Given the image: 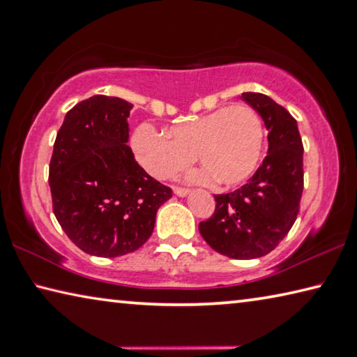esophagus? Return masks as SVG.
<instances>
[{"mask_svg": "<svg viewBox=\"0 0 357 357\" xmlns=\"http://www.w3.org/2000/svg\"><path fill=\"white\" fill-rule=\"evenodd\" d=\"M173 192H174V195H178V197H188L190 194L189 189H183V188H174Z\"/></svg>", "mask_w": 357, "mask_h": 357, "instance_id": "obj_1", "label": "esophagus"}]
</instances>
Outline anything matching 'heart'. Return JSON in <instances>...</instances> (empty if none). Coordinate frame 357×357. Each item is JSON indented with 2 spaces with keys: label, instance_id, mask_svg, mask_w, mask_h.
I'll list each match as a JSON object with an SVG mask.
<instances>
[{
  "label": "heart",
  "instance_id": "b5f03b06",
  "mask_svg": "<svg viewBox=\"0 0 357 357\" xmlns=\"http://www.w3.org/2000/svg\"><path fill=\"white\" fill-rule=\"evenodd\" d=\"M264 146L257 112L246 105L220 107L169 130V137L149 123L132 135V149L139 165L155 179H168L194 160L203 167L189 176L195 183L216 178L220 185H236L256 172Z\"/></svg>",
  "mask_w": 357,
  "mask_h": 357
}]
</instances>
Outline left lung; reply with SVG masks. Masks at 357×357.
<instances>
[{
	"label": "left lung",
	"mask_w": 357,
	"mask_h": 357,
	"mask_svg": "<svg viewBox=\"0 0 357 357\" xmlns=\"http://www.w3.org/2000/svg\"><path fill=\"white\" fill-rule=\"evenodd\" d=\"M241 100L268 130L267 157L243 188L214 195V214L199 230L216 252L246 260L273 251L296 222L303 190V144L296 119L281 105L254 92L241 93Z\"/></svg>",
	"instance_id": "8db88e82"
}]
</instances>
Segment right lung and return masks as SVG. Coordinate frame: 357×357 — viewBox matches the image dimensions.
<instances>
[{
    "instance_id": "right-lung-1",
    "label": "right lung",
    "mask_w": 357,
    "mask_h": 357,
    "mask_svg": "<svg viewBox=\"0 0 357 357\" xmlns=\"http://www.w3.org/2000/svg\"><path fill=\"white\" fill-rule=\"evenodd\" d=\"M133 105L95 95L66 112L49 167L54 214L90 256L119 257L152 235L172 189L151 178L128 148Z\"/></svg>"
}]
</instances>
